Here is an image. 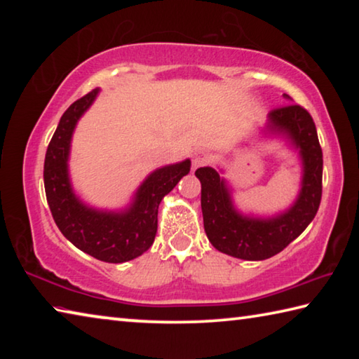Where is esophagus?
I'll list each match as a JSON object with an SVG mask.
<instances>
[{"instance_id":"1","label":"esophagus","mask_w":359,"mask_h":359,"mask_svg":"<svg viewBox=\"0 0 359 359\" xmlns=\"http://www.w3.org/2000/svg\"><path fill=\"white\" fill-rule=\"evenodd\" d=\"M210 160H212V155L209 154V151L199 149L193 154V168L196 169L199 166L208 165V163H210Z\"/></svg>"}]
</instances>
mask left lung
I'll return each mask as SVG.
<instances>
[{"label": "left lung", "instance_id": "left-lung-1", "mask_svg": "<svg viewBox=\"0 0 359 359\" xmlns=\"http://www.w3.org/2000/svg\"><path fill=\"white\" fill-rule=\"evenodd\" d=\"M263 133L287 139L299 154L301 190L287 210L272 217L244 215L234 208L228 182L217 169L205 166L194 172L201 182L204 231L210 244L218 252L248 261L267 259L282 252L309 226L321 201L323 154L311 114L297 104L274 109L267 115Z\"/></svg>", "mask_w": 359, "mask_h": 359}]
</instances>
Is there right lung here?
<instances>
[{"label": "right lung", "mask_w": 359, "mask_h": 359, "mask_svg": "<svg viewBox=\"0 0 359 359\" xmlns=\"http://www.w3.org/2000/svg\"><path fill=\"white\" fill-rule=\"evenodd\" d=\"M100 88L66 109L47 147L44 187L48 208L58 229L79 250L106 263H125L147 252L158 228L161 199L190 172L191 161L184 160L150 172L121 210L90 208L77 196L69 179V151L77 121L93 104Z\"/></svg>", "instance_id": "1"}]
</instances>
